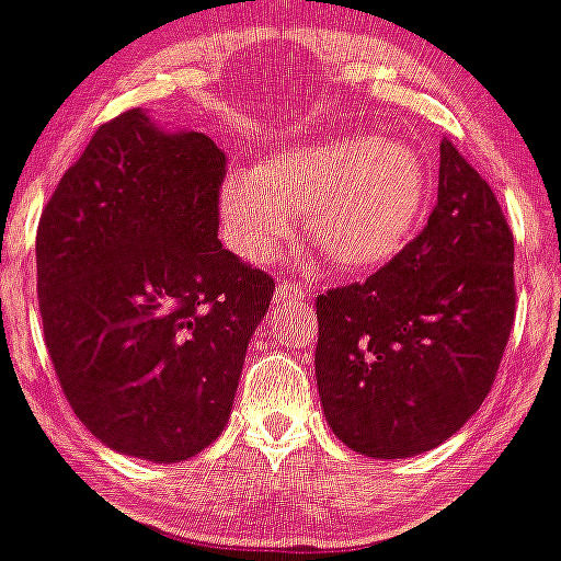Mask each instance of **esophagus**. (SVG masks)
Masks as SVG:
<instances>
[{"label":"esophagus","mask_w":561,"mask_h":561,"mask_svg":"<svg viewBox=\"0 0 561 561\" xmlns=\"http://www.w3.org/2000/svg\"><path fill=\"white\" fill-rule=\"evenodd\" d=\"M308 295H311V289L308 287L295 285V282H279V287H276V293H274V300L276 302H293V300L308 298Z\"/></svg>","instance_id":"esophagus-1"}]
</instances>
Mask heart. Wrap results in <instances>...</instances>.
Listing matches in <instances>:
<instances>
[{"label": "heart", "mask_w": 561, "mask_h": 561, "mask_svg": "<svg viewBox=\"0 0 561 561\" xmlns=\"http://www.w3.org/2000/svg\"><path fill=\"white\" fill-rule=\"evenodd\" d=\"M420 152L401 139L343 137L276 152L218 190L224 234L248 261H268L302 210L308 242L347 274H369L409 244L427 205Z\"/></svg>", "instance_id": "b5f03b06"}]
</instances>
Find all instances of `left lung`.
<instances>
[{
  "instance_id": "1",
  "label": "left lung",
  "mask_w": 561,
  "mask_h": 561,
  "mask_svg": "<svg viewBox=\"0 0 561 561\" xmlns=\"http://www.w3.org/2000/svg\"><path fill=\"white\" fill-rule=\"evenodd\" d=\"M514 237L485 179L440 141L427 227L366 282L317 298L332 433L375 459L440 446L493 388L514 324Z\"/></svg>"
}]
</instances>
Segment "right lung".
I'll return each instance as SVG.
<instances>
[{"label": "right lung", "mask_w": 561, "mask_h": 561, "mask_svg": "<svg viewBox=\"0 0 561 561\" xmlns=\"http://www.w3.org/2000/svg\"><path fill=\"white\" fill-rule=\"evenodd\" d=\"M227 158L139 107L94 131L36 231L44 343L70 409L118 454L171 465L227 427L274 279L218 240Z\"/></svg>", "instance_id": "1"}]
</instances>
